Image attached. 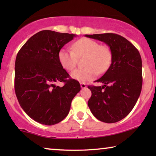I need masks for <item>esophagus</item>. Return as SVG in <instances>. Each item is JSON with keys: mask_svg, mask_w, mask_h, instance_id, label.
<instances>
[{"mask_svg": "<svg viewBox=\"0 0 156 156\" xmlns=\"http://www.w3.org/2000/svg\"><path fill=\"white\" fill-rule=\"evenodd\" d=\"M80 86H81V88H82V89L87 88V85H86V84H84V83H81Z\"/></svg>", "mask_w": 156, "mask_h": 156, "instance_id": "34e87169", "label": "esophagus"}]
</instances>
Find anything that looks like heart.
<instances>
[{
	"instance_id": "obj_1",
	"label": "heart",
	"mask_w": 156,
	"mask_h": 156,
	"mask_svg": "<svg viewBox=\"0 0 156 156\" xmlns=\"http://www.w3.org/2000/svg\"><path fill=\"white\" fill-rule=\"evenodd\" d=\"M72 50L62 48L58 53V59L62 67L67 71H72L76 67L77 57L86 55L84 67L77 68L71 73L74 80L87 82L92 80L98 72L104 73L112 62V53L105 44H99L89 38H81L72 44Z\"/></svg>"
}]
</instances>
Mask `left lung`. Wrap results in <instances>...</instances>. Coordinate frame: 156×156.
<instances>
[{"label": "left lung", "mask_w": 156, "mask_h": 156, "mask_svg": "<svg viewBox=\"0 0 156 156\" xmlns=\"http://www.w3.org/2000/svg\"><path fill=\"white\" fill-rule=\"evenodd\" d=\"M104 42L112 53V64L97 80L103 86H88L91 91L88 106L97 119L116 123L125 118L135 106L142 89V60L129 40L114 33L85 35Z\"/></svg>", "instance_id": "left-lung-1"}]
</instances>
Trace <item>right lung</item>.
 Masks as SVG:
<instances>
[{"label": "right lung", "mask_w": 156, "mask_h": 156, "mask_svg": "<svg viewBox=\"0 0 156 156\" xmlns=\"http://www.w3.org/2000/svg\"><path fill=\"white\" fill-rule=\"evenodd\" d=\"M76 35L42 30L25 42L15 64V91L24 112L37 122L54 125L69 114L73 98L80 91L76 80L69 79L58 53ZM64 82L63 87L55 83Z\"/></svg>", "instance_id": "add662e5"}]
</instances>
